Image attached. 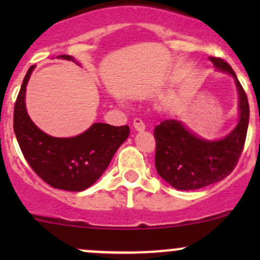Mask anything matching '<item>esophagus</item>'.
<instances>
[{
  "label": "esophagus",
  "instance_id": "obj_1",
  "mask_svg": "<svg viewBox=\"0 0 260 260\" xmlns=\"http://www.w3.org/2000/svg\"><path fill=\"white\" fill-rule=\"evenodd\" d=\"M133 128H135L136 131H138V132H143V131L146 129V124L143 123L142 119H140V118H136V119L133 120Z\"/></svg>",
  "mask_w": 260,
  "mask_h": 260
}]
</instances>
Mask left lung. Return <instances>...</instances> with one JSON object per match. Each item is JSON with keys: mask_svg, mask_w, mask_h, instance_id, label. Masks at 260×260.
I'll use <instances>...</instances> for the list:
<instances>
[{"mask_svg": "<svg viewBox=\"0 0 260 260\" xmlns=\"http://www.w3.org/2000/svg\"><path fill=\"white\" fill-rule=\"evenodd\" d=\"M215 69L230 75L238 91V123L225 137L206 140L176 118L154 128V165L159 176L177 190H198L221 181L234 170L246 138L249 103L234 70L219 57H210Z\"/></svg>", "mask_w": 260, "mask_h": 260, "instance_id": "1", "label": "left lung"}]
</instances>
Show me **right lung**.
<instances>
[{
    "instance_id": "right-lung-1",
    "label": "right lung",
    "mask_w": 260,
    "mask_h": 260,
    "mask_svg": "<svg viewBox=\"0 0 260 260\" xmlns=\"http://www.w3.org/2000/svg\"><path fill=\"white\" fill-rule=\"evenodd\" d=\"M57 59L77 62L70 55H59ZM34 69L35 65L26 73L15 103L14 131L18 146L31 169L50 186L67 191L85 190L106 171L129 136V127L93 123L83 133L68 138L43 132L26 109V86Z\"/></svg>"
}]
</instances>
